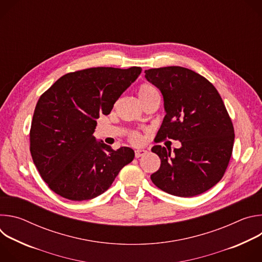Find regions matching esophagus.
<instances>
[{"label":"esophagus","mask_w":262,"mask_h":262,"mask_svg":"<svg viewBox=\"0 0 262 262\" xmlns=\"http://www.w3.org/2000/svg\"><path fill=\"white\" fill-rule=\"evenodd\" d=\"M146 154H147V150H145V149H137V150H135V157L137 159L145 156Z\"/></svg>","instance_id":"1"}]
</instances>
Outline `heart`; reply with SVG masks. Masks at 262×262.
Returning <instances> with one entry per match:
<instances>
[{"label":"heart","instance_id":"1","mask_svg":"<svg viewBox=\"0 0 262 262\" xmlns=\"http://www.w3.org/2000/svg\"><path fill=\"white\" fill-rule=\"evenodd\" d=\"M138 96L140 98V100L142 101V103L144 104L145 102L151 100L154 98L160 97L159 92L157 90V88L150 84H142L139 88H138ZM142 140L140 134L138 133H134L130 136V141L135 144L140 143Z\"/></svg>","mask_w":262,"mask_h":262}]
</instances>
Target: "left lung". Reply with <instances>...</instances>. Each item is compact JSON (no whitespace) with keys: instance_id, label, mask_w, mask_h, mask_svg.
<instances>
[{"instance_id":"obj_1","label":"left lung","mask_w":262,"mask_h":262,"mask_svg":"<svg viewBox=\"0 0 262 262\" xmlns=\"http://www.w3.org/2000/svg\"><path fill=\"white\" fill-rule=\"evenodd\" d=\"M146 80L164 98V117L159 141L178 140L180 148L156 145L151 151L161 159L151 174L162 191L178 197H194L215 185L229 164L234 129L222 97L199 73L180 66L145 70Z\"/></svg>"}]
</instances>
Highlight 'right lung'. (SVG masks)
Here are the masks:
<instances>
[{"mask_svg": "<svg viewBox=\"0 0 262 262\" xmlns=\"http://www.w3.org/2000/svg\"><path fill=\"white\" fill-rule=\"evenodd\" d=\"M141 67H94L61 77L36 104L30 130L33 162L50 189L72 201L104 193L135 158L93 136L96 119L108 115Z\"/></svg>", "mask_w": 262, "mask_h": 262, "instance_id": "obj_1", "label": "right lung"}]
</instances>
